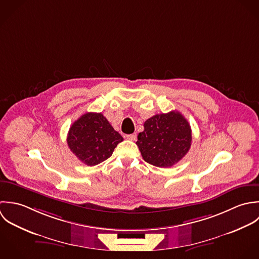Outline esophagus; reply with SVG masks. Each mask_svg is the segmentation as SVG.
<instances>
[{"label":"esophagus","instance_id":"esophagus-1","mask_svg":"<svg viewBox=\"0 0 259 259\" xmlns=\"http://www.w3.org/2000/svg\"><path fill=\"white\" fill-rule=\"evenodd\" d=\"M126 137H127V139H129L131 141H135L137 139V135L136 134H129Z\"/></svg>","mask_w":259,"mask_h":259}]
</instances>
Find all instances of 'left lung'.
Segmentation results:
<instances>
[{
  "label": "left lung",
  "mask_w": 259,
  "mask_h": 259,
  "mask_svg": "<svg viewBox=\"0 0 259 259\" xmlns=\"http://www.w3.org/2000/svg\"><path fill=\"white\" fill-rule=\"evenodd\" d=\"M191 141L188 121L180 112L171 111L147 119L136 144L147 163L157 167H171L187 154Z\"/></svg>",
  "instance_id": "1"
}]
</instances>
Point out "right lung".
I'll return each mask as SVG.
<instances>
[{
  "mask_svg": "<svg viewBox=\"0 0 259 259\" xmlns=\"http://www.w3.org/2000/svg\"><path fill=\"white\" fill-rule=\"evenodd\" d=\"M123 137L114 130L102 113L88 112L76 120L68 132L70 150L88 166H94L112 155Z\"/></svg>",
  "mask_w": 259,
  "mask_h": 259,
  "instance_id": "right-lung-1",
  "label": "right lung"
}]
</instances>
